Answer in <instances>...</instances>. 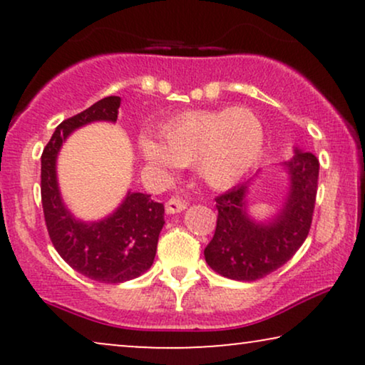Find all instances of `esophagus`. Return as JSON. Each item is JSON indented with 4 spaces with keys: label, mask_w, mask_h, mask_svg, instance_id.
<instances>
[{
    "label": "esophagus",
    "mask_w": 365,
    "mask_h": 365,
    "mask_svg": "<svg viewBox=\"0 0 365 365\" xmlns=\"http://www.w3.org/2000/svg\"><path fill=\"white\" fill-rule=\"evenodd\" d=\"M187 207V202L184 201V199L178 197V196H173L169 201L166 202V212L168 214H178L184 211V209Z\"/></svg>",
    "instance_id": "34e87169"
}]
</instances>
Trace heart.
Listing matches in <instances>:
<instances>
[{
    "label": "heart",
    "mask_w": 365,
    "mask_h": 365,
    "mask_svg": "<svg viewBox=\"0 0 365 365\" xmlns=\"http://www.w3.org/2000/svg\"><path fill=\"white\" fill-rule=\"evenodd\" d=\"M159 139H139V153L153 166L197 164L214 186H226L247 173L264 146V128L247 108L187 111L159 126Z\"/></svg>",
    "instance_id": "heart-1"
}]
</instances>
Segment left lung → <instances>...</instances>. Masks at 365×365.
<instances>
[{"mask_svg":"<svg viewBox=\"0 0 365 365\" xmlns=\"http://www.w3.org/2000/svg\"><path fill=\"white\" fill-rule=\"evenodd\" d=\"M284 168L291 176V189L272 222L249 219L244 201L247 182L216 197V231L204 257L217 274L234 281H257L284 266L306 241L316 206L319 161L312 153L296 149Z\"/></svg>","mask_w":365,"mask_h":365,"instance_id":"1","label":"left lung"}]
</instances>
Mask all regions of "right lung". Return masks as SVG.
Returning a JSON list of instances; mask_svg holds the SVG:
<instances>
[{
  "label": "right lung",
  "mask_w": 365,
  "mask_h": 365,
  "mask_svg": "<svg viewBox=\"0 0 365 365\" xmlns=\"http://www.w3.org/2000/svg\"><path fill=\"white\" fill-rule=\"evenodd\" d=\"M121 98L108 96L64 119L41 154V202L44 221L59 256L93 281L118 284L139 277L153 266L164 226V206L143 192H129L111 216L99 222L76 221L61 201L56 158L74 129L93 121H116Z\"/></svg>",
  "instance_id": "add662e5"
}]
</instances>
